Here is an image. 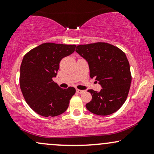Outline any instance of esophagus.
Here are the masks:
<instances>
[{
	"label": "esophagus",
	"instance_id": "1",
	"mask_svg": "<svg viewBox=\"0 0 154 154\" xmlns=\"http://www.w3.org/2000/svg\"><path fill=\"white\" fill-rule=\"evenodd\" d=\"M76 91L78 93H82L84 91H82V90H79V89H76Z\"/></svg>",
	"mask_w": 154,
	"mask_h": 154
}]
</instances>
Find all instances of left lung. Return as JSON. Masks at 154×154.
Here are the masks:
<instances>
[{
  "label": "left lung",
  "instance_id": "1",
  "mask_svg": "<svg viewBox=\"0 0 154 154\" xmlns=\"http://www.w3.org/2000/svg\"><path fill=\"white\" fill-rule=\"evenodd\" d=\"M76 52L87 61L90 77L101 85L100 92L88 90L92 100L89 111L106 116L119 110L128 98L132 76L127 56L119 48L106 43L77 45Z\"/></svg>",
  "mask_w": 154,
  "mask_h": 154
}]
</instances>
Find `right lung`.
Returning a JSON list of instances; mask_svg holds the SVG:
<instances>
[{"label":"right lung","mask_w":154,"mask_h":154,"mask_svg":"<svg viewBox=\"0 0 154 154\" xmlns=\"http://www.w3.org/2000/svg\"><path fill=\"white\" fill-rule=\"evenodd\" d=\"M75 45L46 43L32 49L23 58L19 83L24 99L40 115L48 117L63 114L75 88H60L53 78L57 75L59 63L74 53Z\"/></svg>","instance_id":"right-lung-1"}]
</instances>
